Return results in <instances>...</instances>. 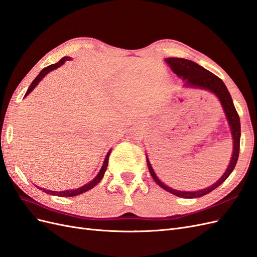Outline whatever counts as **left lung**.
<instances>
[{
    "mask_svg": "<svg viewBox=\"0 0 257 257\" xmlns=\"http://www.w3.org/2000/svg\"><path fill=\"white\" fill-rule=\"evenodd\" d=\"M165 62L168 64V66L172 68V71L179 77V78H181L184 81V88L200 89V90H206L213 93V94L217 97V99L220 100L230 128V133L232 137V154H231V159L228 164V167L226 168V170H225V173L222 175V177L219 179V180H217L215 183H213L212 185H210L208 188L203 190L185 192V191H178V190L169 188V186L163 183L159 179V177L155 175L154 170L150 164L149 159H148V157H146L147 165H148V168H149V172L153 178V180L157 182L161 188L179 197L197 198L200 196H204L206 194L216 189L217 186L221 185L225 180H226L228 176L231 174L232 170H234L237 164L238 157H239L240 136H241L240 119L236 111L234 103H232L231 96L226 88V85H225V83L219 78V77L215 76L211 72L207 71L206 68L198 65L197 63H195V62L186 60V59L167 58L165 59Z\"/></svg>",
    "mask_w": 257,
    "mask_h": 257,
    "instance_id": "1",
    "label": "left lung"
}]
</instances>
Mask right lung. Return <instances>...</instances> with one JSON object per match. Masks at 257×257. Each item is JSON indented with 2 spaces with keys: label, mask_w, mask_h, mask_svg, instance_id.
<instances>
[{
  "label": "right lung",
  "mask_w": 257,
  "mask_h": 257,
  "mask_svg": "<svg viewBox=\"0 0 257 257\" xmlns=\"http://www.w3.org/2000/svg\"><path fill=\"white\" fill-rule=\"evenodd\" d=\"M72 58L71 57H64V58H62L58 63H56V64H51V65H49V66H47V67H45L43 71L37 75V77L36 78L33 80V82L31 83V85L29 87V89H28V91H27V93H26V95L25 96H28L31 92H32L35 88H36V85L40 83V81L44 78V77L47 75L48 73H50L51 71H54V69L56 68H58V67H60V66H62L63 65L66 61H69L71 60ZM110 152H111V149L108 151V153L106 154V158H105V160H104V163H103V166H102V168H100V170L98 172V174L95 176V178L93 179V180H91L90 182H88L87 184H84V185H82L81 188H79V189H75V190H66V191H61V192H58V191H50V190H46V189H42V188H37L40 189V190H42L43 192H45V193H47V194H50V195H56V196H62V197H71V196H76V195H79V194H82V193H84V192H87V191H89V190H91L92 188H94V186L102 180L103 179V177H104V175H105V172H106V169H107V166H108V158H109V155H110Z\"/></svg>",
  "instance_id": "1"
}]
</instances>
